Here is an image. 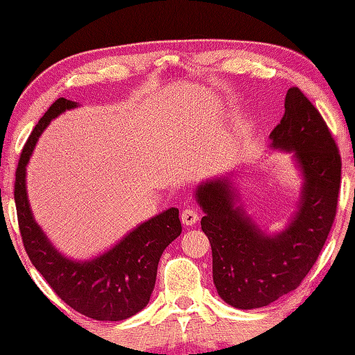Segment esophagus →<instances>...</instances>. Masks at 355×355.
<instances>
[{"mask_svg": "<svg viewBox=\"0 0 355 355\" xmlns=\"http://www.w3.org/2000/svg\"><path fill=\"white\" fill-rule=\"evenodd\" d=\"M182 222H183L184 225H196V223L198 222L197 211L192 209V208L183 209V212H182Z\"/></svg>", "mask_w": 355, "mask_h": 355, "instance_id": "obj_1", "label": "esophagus"}]
</instances>
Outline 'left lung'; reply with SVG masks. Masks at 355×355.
I'll use <instances>...</instances> for the list:
<instances>
[{"label": "left lung", "instance_id": "8db88e82", "mask_svg": "<svg viewBox=\"0 0 355 355\" xmlns=\"http://www.w3.org/2000/svg\"><path fill=\"white\" fill-rule=\"evenodd\" d=\"M270 133L272 146L295 153L304 177L292 223L267 236L234 208L233 183L214 180L197 189L202 230L212 250V278L220 298L237 309L268 306L292 292L317 262L337 214L341 157L323 116L298 87Z\"/></svg>", "mask_w": 355, "mask_h": 355}]
</instances>
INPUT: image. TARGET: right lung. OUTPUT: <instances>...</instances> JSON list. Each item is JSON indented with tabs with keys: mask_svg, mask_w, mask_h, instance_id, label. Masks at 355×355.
Returning a JSON list of instances; mask_svg holds the SVG:
<instances>
[{
	"mask_svg": "<svg viewBox=\"0 0 355 355\" xmlns=\"http://www.w3.org/2000/svg\"><path fill=\"white\" fill-rule=\"evenodd\" d=\"M76 102L59 98L42 116L21 150L14 198L26 253L44 281L76 312L99 321L130 318L147 306L164 248L182 234L178 209L171 208L141 223L116 247L88 262L63 257L35 223L26 196V164L42 132Z\"/></svg>",
	"mask_w": 355,
	"mask_h": 355,
	"instance_id": "add662e5",
	"label": "right lung"
}]
</instances>
